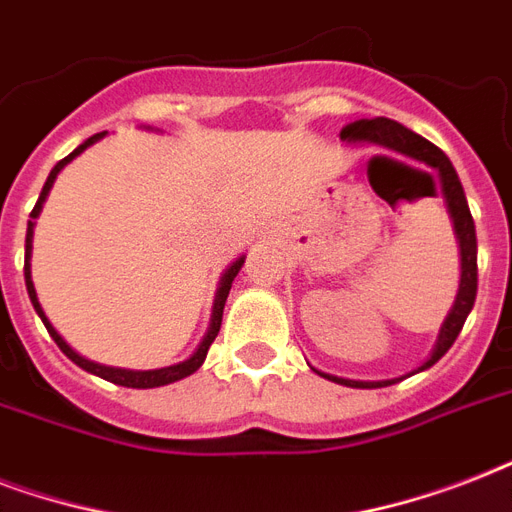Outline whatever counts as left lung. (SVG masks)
I'll use <instances>...</instances> for the list:
<instances>
[{"mask_svg":"<svg viewBox=\"0 0 512 512\" xmlns=\"http://www.w3.org/2000/svg\"><path fill=\"white\" fill-rule=\"evenodd\" d=\"M340 140L342 143H350V146H374L382 148V151H393V154L414 159V162L425 164V167H430V170L436 172L438 180H441V193H444L446 209H449V217H452L454 236H457V244H460V289H457V297H454L452 308L446 313L444 324L438 329L436 345H433L430 356L425 358L420 366H414L412 372L401 374V377H390V380H348V377L319 372L316 366H311L316 374L337 382V385H345V388H388V385H396V382L406 380V377H412V374L417 372H425V369H430V366L436 364L438 358L452 348V342L460 335V329L462 324H465V319H468V313L473 311L478 289L476 225H473L468 199H465L460 177L454 172L449 156H446L441 148L433 146L430 140L422 138V135L406 130L404 124L393 122V119L377 116V119H356V122L345 124L340 130Z\"/></svg>","mask_w":512,"mask_h":512,"instance_id":"left-lung-1","label":"left lung"}]
</instances>
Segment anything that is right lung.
<instances>
[{"mask_svg":"<svg viewBox=\"0 0 512 512\" xmlns=\"http://www.w3.org/2000/svg\"><path fill=\"white\" fill-rule=\"evenodd\" d=\"M106 138V132H98V135H92V138H87L79 148H74L71 154L66 156V159H60L55 167H52L50 177H47V183H44L42 193H39V201H36V207L31 209V220H28V228H26V265H23V276H26V289H28V297H31V305H34V311L39 313V319L44 321V327H47V332H50V337L55 342H58V348L66 353L71 361H74L76 366H82L84 372L95 374V377H103V380L114 382V385H124V388H162V385H170V382H177L183 380V377H188V374H193L196 369H199L201 364H204V358H207V350L209 345H212V340L217 337V332H220V321H223V308H225V300H228V292H231V284L233 279L239 276L241 265H244V257L241 255L236 257L228 268L223 271V276H220V284H217V292H215V303H212V319H209V327H207V335L201 337L199 348L193 350L191 356L185 358V361H180V364H172V366H162V369H122V366H106V364H98V361H90V358L79 356L71 345H68L63 337L58 335V329L52 327L50 319L44 316L42 305H39V297H36V289H34V281H31V249H34V225H36V217H39V212H42L44 201H47V196H50V188L52 183H55V177L60 175V170L66 167V164H71L79 154H84L87 148L95 146L98 140Z\"/></svg>","mask_w":512,"mask_h":512,"instance_id":"1","label":"right lung"}]
</instances>
